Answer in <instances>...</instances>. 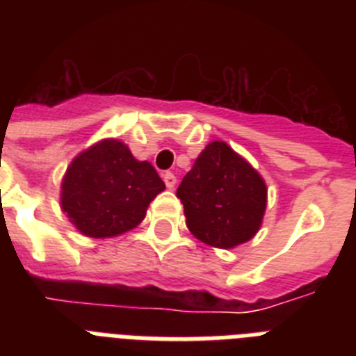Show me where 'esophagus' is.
<instances>
[{"label": "esophagus", "instance_id": "34e87169", "mask_svg": "<svg viewBox=\"0 0 356 356\" xmlns=\"http://www.w3.org/2000/svg\"><path fill=\"white\" fill-rule=\"evenodd\" d=\"M162 178H163V181H165V185H168V188H175V185H176V176H175V172H171V171H165L162 175Z\"/></svg>", "mask_w": 356, "mask_h": 356}]
</instances>
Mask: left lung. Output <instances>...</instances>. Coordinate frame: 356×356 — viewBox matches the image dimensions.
Returning a JSON list of instances; mask_svg holds the SVG:
<instances>
[{"mask_svg":"<svg viewBox=\"0 0 356 356\" xmlns=\"http://www.w3.org/2000/svg\"><path fill=\"white\" fill-rule=\"evenodd\" d=\"M176 196L184 203L191 234L222 250L253 238L267 205L262 176L222 140L201 151Z\"/></svg>","mask_w":356,"mask_h":356,"instance_id":"left-lung-1","label":"left lung"}]
</instances>
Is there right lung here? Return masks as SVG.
I'll use <instances>...</instances> for the list:
<instances>
[{"instance_id":"right-lung-1","label":"right lung","mask_w":356,"mask_h":356,"mask_svg":"<svg viewBox=\"0 0 356 356\" xmlns=\"http://www.w3.org/2000/svg\"><path fill=\"white\" fill-rule=\"evenodd\" d=\"M163 188L149 162L135 159L121 140L105 139L69 163L60 205L85 237H118L143 221Z\"/></svg>"}]
</instances>
